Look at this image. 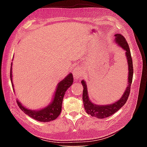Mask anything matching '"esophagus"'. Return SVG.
Instances as JSON below:
<instances>
[{
    "mask_svg": "<svg viewBox=\"0 0 147 147\" xmlns=\"http://www.w3.org/2000/svg\"><path fill=\"white\" fill-rule=\"evenodd\" d=\"M83 75L82 72H81V70L78 69H75L73 70V76L76 79H79L80 78V77Z\"/></svg>",
    "mask_w": 147,
    "mask_h": 147,
    "instance_id": "esophagus-1",
    "label": "esophagus"
}]
</instances>
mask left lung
Segmentation results:
<instances>
[{
	"mask_svg": "<svg viewBox=\"0 0 147 147\" xmlns=\"http://www.w3.org/2000/svg\"><path fill=\"white\" fill-rule=\"evenodd\" d=\"M115 42L118 44V45L120 47H121L126 51V56L128 63L129 74L127 86L121 99L112 104L107 105H98L94 104L89 99L86 83L84 82V80L82 81V84L83 86L82 98L84 109L86 110V112L89 115H90L91 117H94L97 118H107L116 113L118 110L121 109L126 104L131 91V86L133 77V64L129 47V45L126 38L121 34H115Z\"/></svg>",
	"mask_w": 147,
	"mask_h": 147,
	"instance_id": "1",
	"label": "left lung"
}]
</instances>
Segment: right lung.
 <instances>
[{
    "label": "right lung",
    "mask_w": 147,
    "mask_h": 147,
    "mask_svg": "<svg viewBox=\"0 0 147 147\" xmlns=\"http://www.w3.org/2000/svg\"><path fill=\"white\" fill-rule=\"evenodd\" d=\"M11 64L10 69V79L12 83L11 74ZM74 82V77L72 74H69L63 80H62L57 84L56 91L55 92L54 99L51 103L47 107L40 110H32L26 109L22 105L20 102L16 100V102L20 109L27 114L28 116L33 119L42 122H49L53 121L58 117L61 113L62 109V104L64 94L67 90L72 85ZM13 88V83H11ZM14 91V88H13Z\"/></svg>",
    "instance_id": "1"
}]
</instances>
